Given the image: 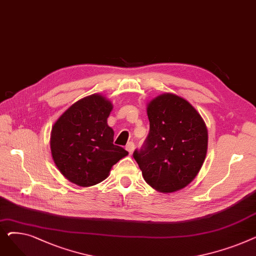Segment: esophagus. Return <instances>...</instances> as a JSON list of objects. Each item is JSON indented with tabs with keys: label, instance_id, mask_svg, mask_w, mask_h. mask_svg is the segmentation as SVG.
Listing matches in <instances>:
<instances>
[{
	"label": "esophagus",
	"instance_id": "1",
	"mask_svg": "<svg viewBox=\"0 0 256 256\" xmlns=\"http://www.w3.org/2000/svg\"><path fill=\"white\" fill-rule=\"evenodd\" d=\"M126 150L128 152H132L134 150H135V144H134V142H128L126 146Z\"/></svg>",
	"mask_w": 256,
	"mask_h": 256
}]
</instances>
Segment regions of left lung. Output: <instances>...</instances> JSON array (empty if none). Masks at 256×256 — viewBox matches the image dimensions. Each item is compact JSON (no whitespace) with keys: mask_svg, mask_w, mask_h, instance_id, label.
<instances>
[{"mask_svg":"<svg viewBox=\"0 0 256 256\" xmlns=\"http://www.w3.org/2000/svg\"><path fill=\"white\" fill-rule=\"evenodd\" d=\"M150 132L132 154L145 182L154 190L184 189L198 174L206 156L208 130L195 108L184 98L164 93L147 104Z\"/></svg>","mask_w":256,"mask_h":256,"instance_id":"1","label":"left lung"}]
</instances>
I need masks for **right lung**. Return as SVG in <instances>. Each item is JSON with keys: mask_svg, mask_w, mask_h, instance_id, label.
I'll use <instances>...</instances> for the list:
<instances>
[{"mask_svg": "<svg viewBox=\"0 0 256 256\" xmlns=\"http://www.w3.org/2000/svg\"><path fill=\"white\" fill-rule=\"evenodd\" d=\"M112 102L92 94L72 104L54 124L50 152L59 171L80 186H91L109 176L113 165L128 152L113 144L106 124Z\"/></svg>", "mask_w": 256, "mask_h": 256, "instance_id": "right-lung-1", "label": "right lung"}]
</instances>
